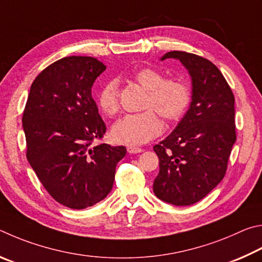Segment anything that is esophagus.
I'll use <instances>...</instances> for the list:
<instances>
[{"label":"esophagus","instance_id":"esophagus-1","mask_svg":"<svg viewBox=\"0 0 262 262\" xmlns=\"http://www.w3.org/2000/svg\"><path fill=\"white\" fill-rule=\"evenodd\" d=\"M143 148L140 147H136V146H128L127 147V152L130 154H138V153H141L143 152Z\"/></svg>","mask_w":262,"mask_h":262}]
</instances>
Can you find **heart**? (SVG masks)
<instances>
[{"instance_id": "b5f03b06", "label": "heart", "mask_w": 262, "mask_h": 262, "mask_svg": "<svg viewBox=\"0 0 262 262\" xmlns=\"http://www.w3.org/2000/svg\"><path fill=\"white\" fill-rule=\"evenodd\" d=\"M134 79L147 90L143 113L128 114L115 124L113 136L118 143L141 145L158 137L162 131L159 115L168 122L177 121L191 102V90L184 80L167 78L154 68H141L135 72ZM96 100L102 112L115 116L119 112L118 81L110 79L101 86Z\"/></svg>"}]
</instances>
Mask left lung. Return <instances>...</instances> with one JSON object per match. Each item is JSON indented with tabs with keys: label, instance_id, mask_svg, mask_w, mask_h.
<instances>
[{
	"label": "left lung",
	"instance_id": "8db88e82",
	"mask_svg": "<svg viewBox=\"0 0 262 262\" xmlns=\"http://www.w3.org/2000/svg\"><path fill=\"white\" fill-rule=\"evenodd\" d=\"M177 58L192 78V102L185 116L153 149L160 171L153 191L159 199L189 206L205 198L227 172L236 141L235 96L217 67L195 54L167 53Z\"/></svg>",
	"mask_w": 262,
	"mask_h": 262
}]
</instances>
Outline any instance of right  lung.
Masks as SVG:
<instances>
[{
    "label": "right lung",
    "instance_id": "right-lung-1",
    "mask_svg": "<svg viewBox=\"0 0 262 262\" xmlns=\"http://www.w3.org/2000/svg\"><path fill=\"white\" fill-rule=\"evenodd\" d=\"M104 70L94 57L58 59L35 78L23 113L27 161L46 191L72 209L108 195L126 154L124 146L93 145L107 130L91 90Z\"/></svg>",
    "mask_w": 262,
    "mask_h": 262
}]
</instances>
